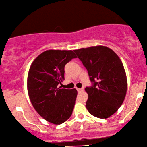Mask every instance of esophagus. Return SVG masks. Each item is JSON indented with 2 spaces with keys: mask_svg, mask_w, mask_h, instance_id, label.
Masks as SVG:
<instances>
[{
  "mask_svg": "<svg viewBox=\"0 0 147 147\" xmlns=\"http://www.w3.org/2000/svg\"><path fill=\"white\" fill-rule=\"evenodd\" d=\"M77 90L78 91V92H82L84 90V88H77Z\"/></svg>",
  "mask_w": 147,
  "mask_h": 147,
  "instance_id": "1",
  "label": "esophagus"
}]
</instances>
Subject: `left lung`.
<instances>
[{
    "instance_id": "1",
    "label": "left lung",
    "mask_w": 147,
    "mask_h": 147,
    "mask_svg": "<svg viewBox=\"0 0 147 147\" xmlns=\"http://www.w3.org/2000/svg\"><path fill=\"white\" fill-rule=\"evenodd\" d=\"M86 68L93 83L85 87L86 108L93 116L107 119L116 113L125 99L127 77L123 63L112 49L92 46L74 50Z\"/></svg>"
}]
</instances>
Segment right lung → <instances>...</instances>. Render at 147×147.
<instances>
[{"mask_svg":"<svg viewBox=\"0 0 147 147\" xmlns=\"http://www.w3.org/2000/svg\"><path fill=\"white\" fill-rule=\"evenodd\" d=\"M77 55L72 50H47L37 56L28 75V93L37 113L50 123L60 125L71 116L76 89H61L64 66Z\"/></svg>","mask_w":147,"mask_h":147,"instance_id":"obj_1","label":"right lung"}]
</instances>
